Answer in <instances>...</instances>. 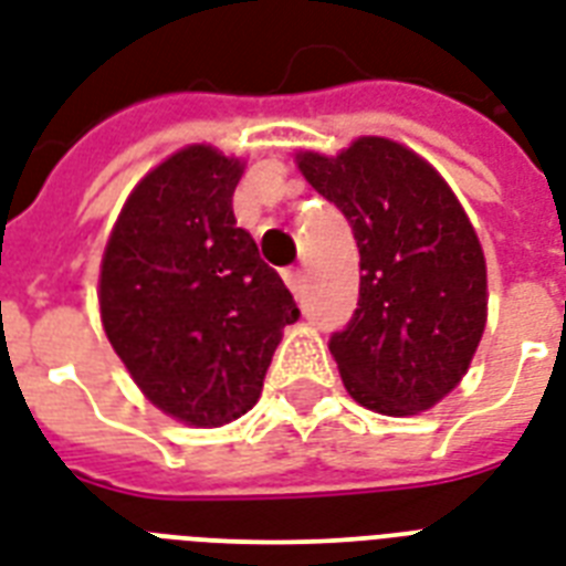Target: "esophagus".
I'll return each mask as SVG.
<instances>
[{"mask_svg":"<svg viewBox=\"0 0 566 566\" xmlns=\"http://www.w3.org/2000/svg\"><path fill=\"white\" fill-rule=\"evenodd\" d=\"M283 280H286V286L292 289V295H301V292H304V283H306L304 269H289L286 274H283Z\"/></svg>","mask_w":566,"mask_h":566,"instance_id":"obj_1","label":"esophagus"}]
</instances>
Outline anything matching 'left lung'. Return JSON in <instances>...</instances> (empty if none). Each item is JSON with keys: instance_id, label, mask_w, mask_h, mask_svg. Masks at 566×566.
Instances as JSON below:
<instances>
[{"instance_id": "left-lung-1", "label": "left lung", "mask_w": 566, "mask_h": 566, "mask_svg": "<svg viewBox=\"0 0 566 566\" xmlns=\"http://www.w3.org/2000/svg\"><path fill=\"white\" fill-rule=\"evenodd\" d=\"M297 168L360 248V301L331 336L345 389L375 413H422L461 384L488 324V265L470 218L422 156L378 135L339 156L297 153Z\"/></svg>"}]
</instances>
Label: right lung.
I'll list each match as a JSON object with an SVG mask.
<instances>
[{
    "instance_id": "obj_1",
    "label": "right lung",
    "mask_w": 566,
    "mask_h": 566,
    "mask_svg": "<svg viewBox=\"0 0 566 566\" xmlns=\"http://www.w3.org/2000/svg\"><path fill=\"white\" fill-rule=\"evenodd\" d=\"M244 161L191 144L133 188L99 265L108 343L161 413L218 428L262 392L295 297L235 223Z\"/></svg>"
}]
</instances>
